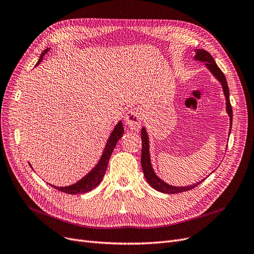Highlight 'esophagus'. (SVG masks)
I'll list each match as a JSON object with an SVG mask.
<instances>
[{"instance_id":"obj_1","label":"esophagus","mask_w":254,"mask_h":254,"mask_svg":"<svg viewBox=\"0 0 254 254\" xmlns=\"http://www.w3.org/2000/svg\"><path fill=\"white\" fill-rule=\"evenodd\" d=\"M126 125L128 127L132 130H138L141 127V122H142V113L141 110L138 108H134L132 110H129L126 116Z\"/></svg>"}]
</instances>
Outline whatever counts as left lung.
<instances>
[{
  "label": "left lung",
  "mask_w": 254,
  "mask_h": 254,
  "mask_svg": "<svg viewBox=\"0 0 254 254\" xmlns=\"http://www.w3.org/2000/svg\"><path fill=\"white\" fill-rule=\"evenodd\" d=\"M195 55L193 60L205 63L206 68L209 70V72L213 75V76L220 81L222 84V89L224 92V96L226 98V112L229 116L230 120V129H229V135H230V130H231V126H232V108L230 105V99H229V89H228V84L226 81V77H225L224 73L221 71V69L218 67V64H215L214 60L212 56L203 49H195L194 50ZM141 140H142V153H141V165H142V171L144 174L145 179L147 183L151 185L154 190L163 192V193H179L182 191H187L194 189L195 186H198L201 182H203L205 179L196 182L191 185H187V186H173L167 184L163 180H161L159 178L152 165L151 161V155H149V140H148V135L146 133V128L142 127L141 129Z\"/></svg>",
  "instance_id": "8db88e82"
}]
</instances>
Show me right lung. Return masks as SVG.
I'll list each match as a JSON object with an SVG mask.
<instances>
[{"label":"right lung","mask_w":254,"mask_h":254,"mask_svg":"<svg viewBox=\"0 0 254 254\" xmlns=\"http://www.w3.org/2000/svg\"><path fill=\"white\" fill-rule=\"evenodd\" d=\"M48 51H49V48H47L42 52V54L40 56V60H39V62H37L36 65L43 61L44 56ZM124 133H125L124 125H122V121H119L118 124L115 126L114 129L112 130V133L107 141V144H106L105 148H103V152H102V155L99 159L98 163L92 168V171H90L89 174H87L83 178H81V179L79 181H77L76 183H74L69 186H64V187H59V186H54V185H51V186L54 187L55 190L65 192V193H70V194L84 193V192L93 190L102 181V178L107 172V167H108L110 157H111L113 151H114V148L117 144V141L122 137V134ZM29 165L33 170L31 164H29Z\"/></svg>","instance_id":"add662e5"}]
</instances>
